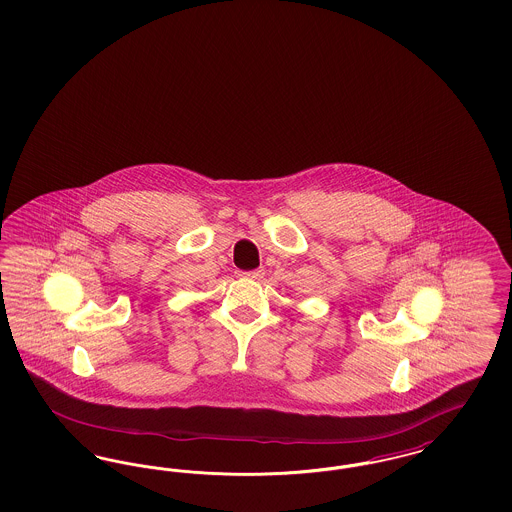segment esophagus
Returning a JSON list of instances; mask_svg holds the SVG:
<instances>
[{
	"label": "esophagus",
	"mask_w": 512,
	"mask_h": 512,
	"mask_svg": "<svg viewBox=\"0 0 512 512\" xmlns=\"http://www.w3.org/2000/svg\"><path fill=\"white\" fill-rule=\"evenodd\" d=\"M240 276H244V278H261V276H263V270H251V272H240Z\"/></svg>",
	"instance_id": "34e87169"
}]
</instances>
